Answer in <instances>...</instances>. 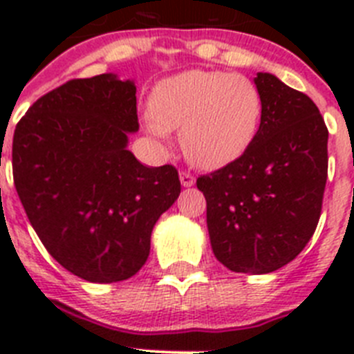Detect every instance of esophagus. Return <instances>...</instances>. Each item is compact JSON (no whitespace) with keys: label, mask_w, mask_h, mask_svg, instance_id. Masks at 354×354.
<instances>
[{"label":"esophagus","mask_w":354,"mask_h":354,"mask_svg":"<svg viewBox=\"0 0 354 354\" xmlns=\"http://www.w3.org/2000/svg\"><path fill=\"white\" fill-rule=\"evenodd\" d=\"M179 179H180V184H183L184 187L195 186V177H193V175L189 174V171H180Z\"/></svg>","instance_id":"34e87169"}]
</instances>
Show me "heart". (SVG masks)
I'll return each instance as SVG.
<instances>
[{
    "instance_id": "1",
    "label": "heart",
    "mask_w": 354,
    "mask_h": 354,
    "mask_svg": "<svg viewBox=\"0 0 354 354\" xmlns=\"http://www.w3.org/2000/svg\"><path fill=\"white\" fill-rule=\"evenodd\" d=\"M147 131L167 140L179 129L186 156L202 168L236 161L252 145L262 115L257 86L220 71H184L159 81L150 97Z\"/></svg>"
}]
</instances>
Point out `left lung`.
Masks as SVG:
<instances>
[{
	"label": "left lung",
	"mask_w": 354,
	"mask_h": 354,
	"mask_svg": "<svg viewBox=\"0 0 354 354\" xmlns=\"http://www.w3.org/2000/svg\"><path fill=\"white\" fill-rule=\"evenodd\" d=\"M261 126L245 154L202 175L214 257L236 273L289 264L317 227L328 177V129L310 97L270 72L253 80Z\"/></svg>",
	"instance_id": "1"
}]
</instances>
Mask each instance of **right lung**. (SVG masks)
Masks as SVG:
<instances>
[{
  "label": "right lung",
  "mask_w": 354,
  "mask_h": 354,
  "mask_svg": "<svg viewBox=\"0 0 354 354\" xmlns=\"http://www.w3.org/2000/svg\"><path fill=\"white\" fill-rule=\"evenodd\" d=\"M136 131V84L113 72L62 84L15 127L14 183L28 220L51 257L88 282L138 273L156 221L179 198L171 165L145 167L127 149Z\"/></svg>",
  "instance_id": "1"
}]
</instances>
